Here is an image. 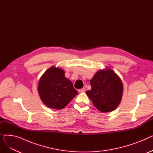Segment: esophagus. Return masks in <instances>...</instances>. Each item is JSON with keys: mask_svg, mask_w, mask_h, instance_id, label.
<instances>
[{"mask_svg": "<svg viewBox=\"0 0 153 153\" xmlns=\"http://www.w3.org/2000/svg\"><path fill=\"white\" fill-rule=\"evenodd\" d=\"M85 91V88H82V89H81L78 90V92H84Z\"/></svg>", "mask_w": 153, "mask_h": 153, "instance_id": "1", "label": "esophagus"}]
</instances>
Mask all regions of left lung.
<instances>
[{
  "mask_svg": "<svg viewBox=\"0 0 153 153\" xmlns=\"http://www.w3.org/2000/svg\"><path fill=\"white\" fill-rule=\"evenodd\" d=\"M90 84L92 89L86 94L99 110L109 112L118 106L122 97L123 84L111 69L99 71L90 81Z\"/></svg>",
  "mask_w": 153,
  "mask_h": 153,
  "instance_id": "8db88e82",
  "label": "left lung"
}]
</instances>
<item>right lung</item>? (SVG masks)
<instances>
[{
  "mask_svg": "<svg viewBox=\"0 0 153 153\" xmlns=\"http://www.w3.org/2000/svg\"><path fill=\"white\" fill-rule=\"evenodd\" d=\"M38 93L46 106L60 110L65 107L76 95L72 82L64 76V71L60 68L51 67L40 79Z\"/></svg>",
  "mask_w": 153,
  "mask_h": 153,
  "instance_id": "right-lung-1",
  "label": "right lung"
}]
</instances>
